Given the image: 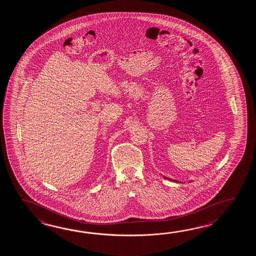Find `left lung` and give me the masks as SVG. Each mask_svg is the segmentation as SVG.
<instances>
[{
	"mask_svg": "<svg viewBox=\"0 0 256 256\" xmlns=\"http://www.w3.org/2000/svg\"><path fill=\"white\" fill-rule=\"evenodd\" d=\"M164 178H166V180H170V181H174V182H178V181H176V180H172V178H166V176H163Z\"/></svg>",
	"mask_w": 256,
	"mask_h": 256,
	"instance_id": "8db88e82",
	"label": "left lung"
}]
</instances>
